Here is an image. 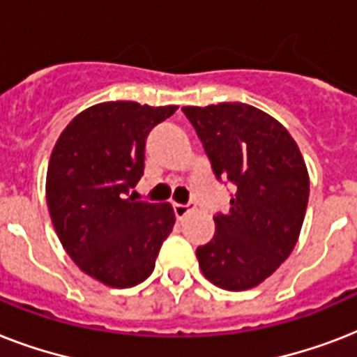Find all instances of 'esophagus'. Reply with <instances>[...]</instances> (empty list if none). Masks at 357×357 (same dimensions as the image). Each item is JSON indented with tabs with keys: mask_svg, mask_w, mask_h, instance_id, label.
I'll list each match as a JSON object with an SVG mask.
<instances>
[{
	"mask_svg": "<svg viewBox=\"0 0 357 357\" xmlns=\"http://www.w3.org/2000/svg\"><path fill=\"white\" fill-rule=\"evenodd\" d=\"M192 204H174L172 206V209H174V215H176V217L178 218H183L185 215H187V213H190V209H192Z\"/></svg>",
	"mask_w": 357,
	"mask_h": 357,
	"instance_id": "esophagus-1",
	"label": "esophagus"
}]
</instances>
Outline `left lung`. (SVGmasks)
Returning <instances> with one entry per match:
<instances>
[{"instance_id":"obj_1","label":"left lung","mask_w":357,"mask_h":357,"mask_svg":"<svg viewBox=\"0 0 357 357\" xmlns=\"http://www.w3.org/2000/svg\"><path fill=\"white\" fill-rule=\"evenodd\" d=\"M218 181L234 187L215 235L196 248L204 276L217 287L246 291L293 252L310 198L298 146L282 123L246 103L183 107Z\"/></svg>"}]
</instances>
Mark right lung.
I'll list each match as a JSON object with an SVG mask.
<instances>
[{
	"mask_svg": "<svg viewBox=\"0 0 357 357\" xmlns=\"http://www.w3.org/2000/svg\"><path fill=\"white\" fill-rule=\"evenodd\" d=\"M176 105L107 102L66 126L52 151L47 209L66 254L109 287H133L155 266L176 222L170 204L129 196L144 174L146 139Z\"/></svg>",
	"mask_w": 357,
	"mask_h": 357,
	"instance_id": "1",
	"label": "right lung"
}]
</instances>
